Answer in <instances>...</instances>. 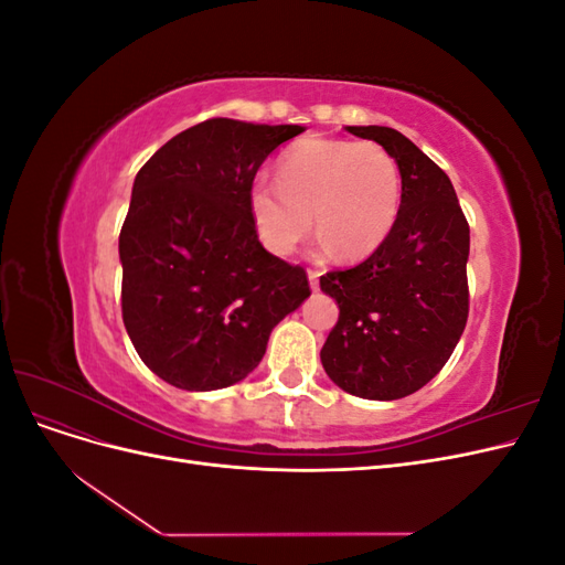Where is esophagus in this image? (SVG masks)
<instances>
[{
    "mask_svg": "<svg viewBox=\"0 0 565 565\" xmlns=\"http://www.w3.org/2000/svg\"><path fill=\"white\" fill-rule=\"evenodd\" d=\"M320 270H316V268H309V282H311V289L316 292V289L320 287Z\"/></svg>",
    "mask_w": 565,
    "mask_h": 565,
    "instance_id": "1",
    "label": "esophagus"
}]
</instances>
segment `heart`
Returning <instances> with one entry per match:
<instances>
[{"instance_id":"obj_1","label":"heart","mask_w":565,"mask_h":565,"mask_svg":"<svg viewBox=\"0 0 565 565\" xmlns=\"http://www.w3.org/2000/svg\"><path fill=\"white\" fill-rule=\"evenodd\" d=\"M398 207V162L370 141L303 139L280 156L278 185L256 179L249 188L256 235L280 256L297 247L313 218L320 249L361 259L386 241Z\"/></svg>"}]
</instances>
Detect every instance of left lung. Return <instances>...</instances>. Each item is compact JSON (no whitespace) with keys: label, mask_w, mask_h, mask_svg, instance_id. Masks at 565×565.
<instances>
[{"label":"left lung","mask_w":565,"mask_h":565,"mask_svg":"<svg viewBox=\"0 0 565 565\" xmlns=\"http://www.w3.org/2000/svg\"><path fill=\"white\" fill-rule=\"evenodd\" d=\"M377 141L401 169V207L365 262L330 270L320 289L339 320L320 351L328 377L351 396L398 401L448 363L469 316V224L448 174L391 127H347Z\"/></svg>","instance_id":"8db88e82"}]
</instances>
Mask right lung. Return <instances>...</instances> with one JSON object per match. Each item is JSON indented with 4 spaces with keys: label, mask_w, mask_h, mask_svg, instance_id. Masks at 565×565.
Returning <instances> with one entry per match:
<instances>
[{
    "label": "right lung",
    "mask_w": 565,
    "mask_h": 565,
    "mask_svg": "<svg viewBox=\"0 0 565 565\" xmlns=\"http://www.w3.org/2000/svg\"><path fill=\"white\" fill-rule=\"evenodd\" d=\"M301 131L214 117L177 134L136 174L119 233L122 320L167 384L243 382L273 328L311 295L306 270L266 252L249 214L259 167Z\"/></svg>",
    "instance_id": "right-lung-1"
}]
</instances>
